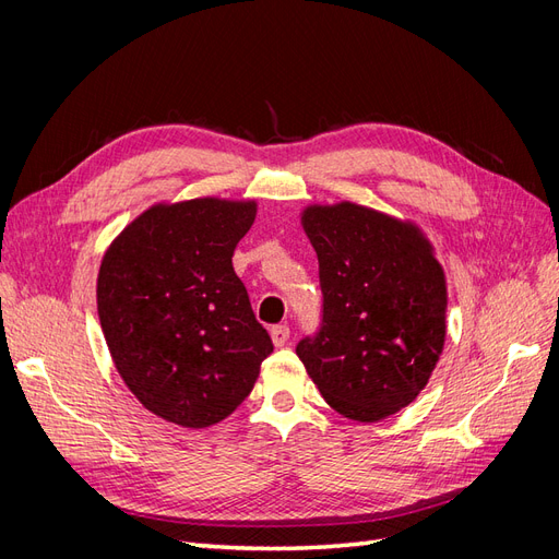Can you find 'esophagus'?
I'll list each match as a JSON object with an SVG mask.
<instances>
[{"mask_svg": "<svg viewBox=\"0 0 559 559\" xmlns=\"http://www.w3.org/2000/svg\"><path fill=\"white\" fill-rule=\"evenodd\" d=\"M289 335H292L289 326H273V329H270V337H273L275 347H284L286 341H289Z\"/></svg>", "mask_w": 559, "mask_h": 559, "instance_id": "1", "label": "esophagus"}]
</instances>
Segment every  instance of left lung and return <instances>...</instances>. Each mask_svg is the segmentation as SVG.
Returning <instances> with one entry per match:
<instances>
[{"mask_svg":"<svg viewBox=\"0 0 559 559\" xmlns=\"http://www.w3.org/2000/svg\"><path fill=\"white\" fill-rule=\"evenodd\" d=\"M319 259V331L298 359L333 411L378 421L427 386L445 343L448 286L431 242L411 222L354 202L300 216Z\"/></svg>","mask_w":559,"mask_h":559,"instance_id":"left-lung-1","label":"left lung"}]
</instances>
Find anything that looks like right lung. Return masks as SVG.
Instances as JSON below:
<instances>
[{
	"label": "right lung",
	"mask_w": 559,
	"mask_h": 559,
	"mask_svg": "<svg viewBox=\"0 0 559 559\" xmlns=\"http://www.w3.org/2000/svg\"><path fill=\"white\" fill-rule=\"evenodd\" d=\"M253 218V200L158 202L99 265L97 314L118 376L146 411L179 427L226 419L273 352L233 270Z\"/></svg>",
	"instance_id": "add662e5"
}]
</instances>
